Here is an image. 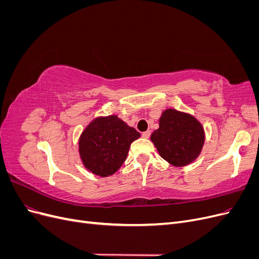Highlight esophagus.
Wrapping results in <instances>:
<instances>
[{"instance_id": "1", "label": "esophagus", "mask_w": 259, "mask_h": 259, "mask_svg": "<svg viewBox=\"0 0 259 259\" xmlns=\"http://www.w3.org/2000/svg\"><path fill=\"white\" fill-rule=\"evenodd\" d=\"M150 134H151V132L150 131H147V132H144L143 133V138H146V139H148L149 137H150Z\"/></svg>"}]
</instances>
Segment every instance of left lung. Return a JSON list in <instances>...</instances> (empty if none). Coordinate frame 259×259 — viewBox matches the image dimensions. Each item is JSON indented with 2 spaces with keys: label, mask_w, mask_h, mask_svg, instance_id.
I'll list each match as a JSON object with an SVG mask.
<instances>
[{
  "label": "left lung",
  "mask_w": 259,
  "mask_h": 259,
  "mask_svg": "<svg viewBox=\"0 0 259 259\" xmlns=\"http://www.w3.org/2000/svg\"><path fill=\"white\" fill-rule=\"evenodd\" d=\"M151 142L162 158L177 167L186 166L200 155L205 142L201 122L190 113L168 108L159 119Z\"/></svg>",
  "instance_id": "8db88e82"
}]
</instances>
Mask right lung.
<instances>
[{
  "label": "right lung",
  "instance_id": "add662e5",
  "mask_svg": "<svg viewBox=\"0 0 259 259\" xmlns=\"http://www.w3.org/2000/svg\"><path fill=\"white\" fill-rule=\"evenodd\" d=\"M139 133L115 114L97 116L79 138V154L84 167L100 177L113 175L121 167L131 144Z\"/></svg>",
  "mask_w": 259,
  "mask_h": 259
}]
</instances>
